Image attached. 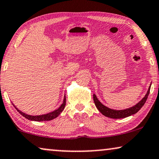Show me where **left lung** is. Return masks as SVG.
<instances>
[{
  "label": "left lung",
  "mask_w": 159,
  "mask_h": 159,
  "mask_svg": "<svg viewBox=\"0 0 159 159\" xmlns=\"http://www.w3.org/2000/svg\"><path fill=\"white\" fill-rule=\"evenodd\" d=\"M151 86H149L148 90V92L145 95V97H144L138 103H137V104L134 105V106L129 107V108H126L124 110H118H118L109 108V107H107L105 106V105H103L102 103H101V102L97 99V97L95 94H93V99H94V104L96 105L97 108L98 109V111L100 112L102 115L106 116V117H108L111 118H126L128 117V116L134 115V114L137 113V112L141 109V107L143 106L144 104L145 103L146 100H147L148 97L149 95L150 89H151Z\"/></svg>",
  "instance_id": "obj_1"
}]
</instances>
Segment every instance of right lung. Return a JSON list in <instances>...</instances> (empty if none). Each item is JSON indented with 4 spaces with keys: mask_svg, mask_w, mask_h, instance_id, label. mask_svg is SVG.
I'll use <instances>...</instances> for the list:
<instances>
[{
    "mask_svg": "<svg viewBox=\"0 0 159 159\" xmlns=\"http://www.w3.org/2000/svg\"><path fill=\"white\" fill-rule=\"evenodd\" d=\"M65 103H66V97H65V95L62 104L60 105L59 108L55 110V111H52V112H50V113H48L43 114V115H39V116L28 115V114H26V113H23V112H22L21 111H20V110H19L14 104H13V105L14 106V107L17 110V111L19 112V113H20L22 116H24L25 118H27V119L30 120H34V121H46V120H53L54 118L57 117V116L63 111V110H64L65 107Z\"/></svg>",
    "mask_w": 159,
    "mask_h": 159,
    "instance_id": "1",
    "label": "right lung"
}]
</instances>
